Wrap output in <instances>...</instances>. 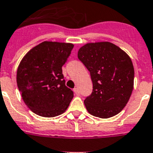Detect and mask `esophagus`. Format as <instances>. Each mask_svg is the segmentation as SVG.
Instances as JSON below:
<instances>
[{
	"mask_svg": "<svg viewBox=\"0 0 153 153\" xmlns=\"http://www.w3.org/2000/svg\"><path fill=\"white\" fill-rule=\"evenodd\" d=\"M73 91H74V93H75V94L76 96L80 95V91H79V89H78L77 88H75L73 89Z\"/></svg>",
	"mask_w": 153,
	"mask_h": 153,
	"instance_id": "1",
	"label": "esophagus"
}]
</instances>
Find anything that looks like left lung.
<instances>
[{
    "label": "left lung",
    "instance_id": "obj_1",
    "mask_svg": "<svg viewBox=\"0 0 153 153\" xmlns=\"http://www.w3.org/2000/svg\"><path fill=\"white\" fill-rule=\"evenodd\" d=\"M78 58L89 71L92 94L86 97V109L100 118L118 114L129 100L134 82L131 58L110 42L88 43L78 51Z\"/></svg>",
    "mask_w": 153,
    "mask_h": 153
}]
</instances>
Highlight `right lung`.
Masks as SVG:
<instances>
[{
    "instance_id": "add662e5",
    "label": "right lung",
    "mask_w": 153,
    "mask_h": 153,
    "mask_svg": "<svg viewBox=\"0 0 153 153\" xmlns=\"http://www.w3.org/2000/svg\"><path fill=\"white\" fill-rule=\"evenodd\" d=\"M73 46L44 41L21 60L16 73L17 87L25 104L36 115L56 117L69 106L73 92L65 85L62 66Z\"/></svg>"
}]
</instances>
